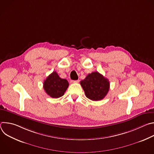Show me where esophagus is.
I'll use <instances>...</instances> for the list:
<instances>
[{"label":"esophagus","mask_w":154,"mask_h":154,"mask_svg":"<svg viewBox=\"0 0 154 154\" xmlns=\"http://www.w3.org/2000/svg\"><path fill=\"white\" fill-rule=\"evenodd\" d=\"M79 80H72V82L73 83H79Z\"/></svg>","instance_id":"1"}]
</instances>
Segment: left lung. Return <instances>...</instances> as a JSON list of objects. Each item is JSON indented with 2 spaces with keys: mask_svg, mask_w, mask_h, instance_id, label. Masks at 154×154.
<instances>
[{
  "mask_svg": "<svg viewBox=\"0 0 154 154\" xmlns=\"http://www.w3.org/2000/svg\"><path fill=\"white\" fill-rule=\"evenodd\" d=\"M80 85L86 97L94 101L103 99L109 89V80L98 72L89 74Z\"/></svg>",
  "mask_w": 154,
  "mask_h": 154,
  "instance_id": "8db88e82",
  "label": "left lung"
}]
</instances>
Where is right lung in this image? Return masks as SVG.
<instances>
[{"label":"right lung","instance_id":"1","mask_svg":"<svg viewBox=\"0 0 154 154\" xmlns=\"http://www.w3.org/2000/svg\"><path fill=\"white\" fill-rule=\"evenodd\" d=\"M68 86V80L60 78L55 71L47 77L43 85L46 93L52 98H58L63 96Z\"/></svg>","mask_w":154,"mask_h":154}]
</instances>
